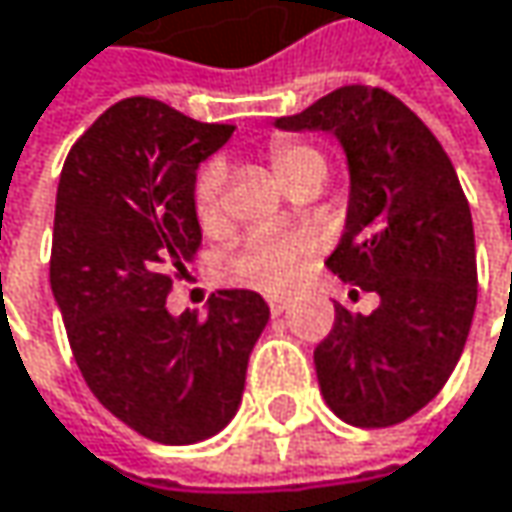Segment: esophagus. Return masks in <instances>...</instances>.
Listing matches in <instances>:
<instances>
[{"label": "esophagus", "instance_id": "esophagus-1", "mask_svg": "<svg viewBox=\"0 0 512 512\" xmlns=\"http://www.w3.org/2000/svg\"><path fill=\"white\" fill-rule=\"evenodd\" d=\"M266 305H269V311L278 317V314H284V308H287V299H284V296H266Z\"/></svg>", "mask_w": 512, "mask_h": 512}]
</instances>
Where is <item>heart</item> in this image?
Here are the masks:
<instances>
[{
  "mask_svg": "<svg viewBox=\"0 0 512 512\" xmlns=\"http://www.w3.org/2000/svg\"><path fill=\"white\" fill-rule=\"evenodd\" d=\"M266 154L287 189H293L299 180H305L311 174L326 177V159L308 142L272 139ZM225 183H228V168L222 159H207L195 174L192 210H195V219L201 222V228H207V231L222 222ZM311 252H314V246L302 234H252L222 260L219 275L225 284L252 287V290H263V293H284L296 284Z\"/></svg>",
  "mask_w": 512,
  "mask_h": 512,
  "instance_id": "obj_1",
  "label": "heart"
}]
</instances>
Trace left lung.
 Here are the masks:
<instances>
[{
    "label": "left lung",
    "instance_id": "8db88e82",
    "mask_svg": "<svg viewBox=\"0 0 512 512\" xmlns=\"http://www.w3.org/2000/svg\"><path fill=\"white\" fill-rule=\"evenodd\" d=\"M275 127L329 130L347 151V231L326 266L379 293V308L335 305L314 367L341 421L394 427L445 388L471 329L477 257L460 177L430 127L382 88H335Z\"/></svg>",
    "mask_w": 512,
    "mask_h": 512
}]
</instances>
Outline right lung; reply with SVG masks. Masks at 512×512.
<instances>
[{"label":"right lung","mask_w":512,"mask_h":512,"mask_svg":"<svg viewBox=\"0 0 512 512\" xmlns=\"http://www.w3.org/2000/svg\"><path fill=\"white\" fill-rule=\"evenodd\" d=\"M231 124H201L151 100L109 106L58 177L50 284L91 394L159 445L216 436L246 388L269 308L255 290H219L207 317H171L165 296L198 255L195 168Z\"/></svg>","instance_id":"add662e5"}]
</instances>
